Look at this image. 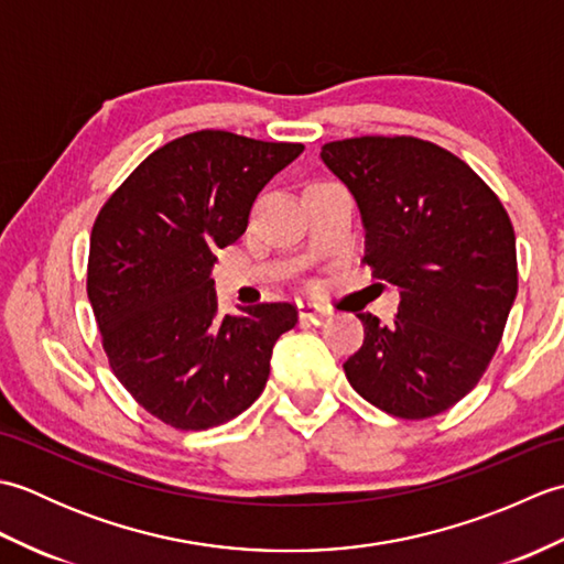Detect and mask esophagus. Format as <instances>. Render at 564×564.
Masks as SVG:
<instances>
[{
  "mask_svg": "<svg viewBox=\"0 0 564 564\" xmlns=\"http://www.w3.org/2000/svg\"><path fill=\"white\" fill-rule=\"evenodd\" d=\"M297 315H301L303 319L319 322V319H325L329 315V310L325 305L313 303V301H301V303H297Z\"/></svg>",
  "mask_w": 564,
  "mask_h": 564,
  "instance_id": "obj_1",
  "label": "esophagus"
}]
</instances>
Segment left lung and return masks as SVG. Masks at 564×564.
Here are the masks:
<instances>
[{
  "instance_id": "left-lung-1",
  "label": "left lung",
  "mask_w": 564,
  "mask_h": 564,
  "mask_svg": "<svg viewBox=\"0 0 564 564\" xmlns=\"http://www.w3.org/2000/svg\"><path fill=\"white\" fill-rule=\"evenodd\" d=\"M319 158L361 210L364 261L400 291L390 327L358 315L366 339L346 378L392 416L446 412L482 378L519 291L509 215L434 142L366 135L327 142Z\"/></svg>"
}]
</instances>
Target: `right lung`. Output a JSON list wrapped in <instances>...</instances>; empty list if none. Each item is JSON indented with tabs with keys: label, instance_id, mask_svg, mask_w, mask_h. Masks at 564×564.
<instances>
[{
	"label": "right lung",
	"instance_id": "obj_1",
	"mask_svg": "<svg viewBox=\"0 0 564 564\" xmlns=\"http://www.w3.org/2000/svg\"><path fill=\"white\" fill-rule=\"evenodd\" d=\"M305 148L198 130L154 150L106 200L87 293L116 378L182 431L220 426L263 392L291 303L223 315L210 271L247 230L251 203Z\"/></svg>",
	"mask_w": 564,
	"mask_h": 564
}]
</instances>
